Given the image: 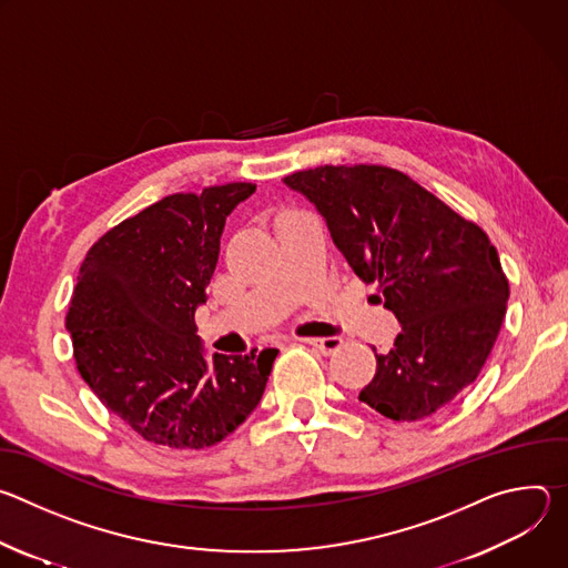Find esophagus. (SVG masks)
<instances>
[{
    "label": "esophagus",
    "instance_id": "esophagus-1",
    "mask_svg": "<svg viewBox=\"0 0 568 568\" xmlns=\"http://www.w3.org/2000/svg\"><path fill=\"white\" fill-rule=\"evenodd\" d=\"M298 342H303V344H307V346L321 351L323 355H331V353H335V351L342 346V339H339V337H310V339H298Z\"/></svg>",
    "mask_w": 568,
    "mask_h": 568
}]
</instances>
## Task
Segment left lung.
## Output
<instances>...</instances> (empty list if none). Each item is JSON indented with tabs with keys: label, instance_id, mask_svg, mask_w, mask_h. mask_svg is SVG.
Returning <instances> with one entry per match:
<instances>
[{
	"label": "left lung",
	"instance_id": "left-lung-1",
	"mask_svg": "<svg viewBox=\"0 0 568 568\" xmlns=\"http://www.w3.org/2000/svg\"><path fill=\"white\" fill-rule=\"evenodd\" d=\"M283 182L326 217L402 323L359 399L397 423L440 412L478 377L506 316L510 287L488 233L388 166H318Z\"/></svg>",
	"mask_w": 568,
	"mask_h": 568
}]
</instances>
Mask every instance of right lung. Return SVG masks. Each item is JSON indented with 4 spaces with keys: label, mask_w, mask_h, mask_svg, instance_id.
<instances>
[{
    "label": "right lung",
    "mask_w": 568,
    "mask_h": 568,
    "mask_svg": "<svg viewBox=\"0 0 568 568\" xmlns=\"http://www.w3.org/2000/svg\"><path fill=\"white\" fill-rule=\"evenodd\" d=\"M254 191L169 195L103 233L80 265L64 318L75 368L148 443L217 445L263 397L276 348L206 362L195 335L226 215Z\"/></svg>",
    "instance_id": "add662e5"
}]
</instances>
